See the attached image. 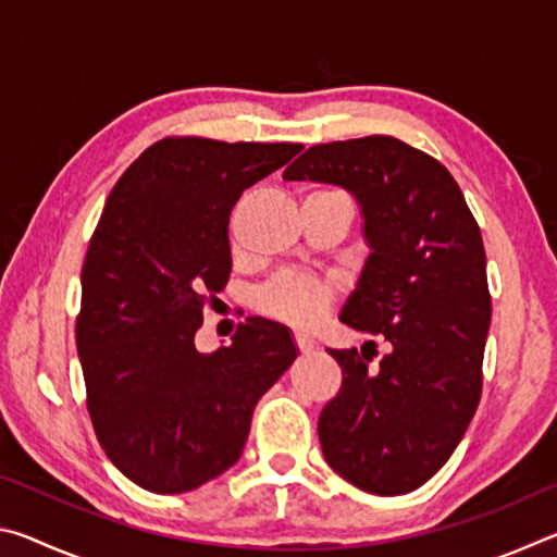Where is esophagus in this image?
Instances as JSON below:
<instances>
[{
  "instance_id": "34e87169",
  "label": "esophagus",
  "mask_w": 557,
  "mask_h": 557,
  "mask_svg": "<svg viewBox=\"0 0 557 557\" xmlns=\"http://www.w3.org/2000/svg\"><path fill=\"white\" fill-rule=\"evenodd\" d=\"M295 344H297L299 351H312V348L317 346L314 336L307 334V332H297V334H295Z\"/></svg>"
}]
</instances>
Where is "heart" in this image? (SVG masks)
Segmentation results:
<instances>
[{
  "instance_id": "heart-1",
  "label": "heart",
  "mask_w": 557,
  "mask_h": 557,
  "mask_svg": "<svg viewBox=\"0 0 557 557\" xmlns=\"http://www.w3.org/2000/svg\"><path fill=\"white\" fill-rule=\"evenodd\" d=\"M324 194V191H317ZM334 297V287L329 280L314 275H280L260 292V307L268 314L289 324H314L326 312Z\"/></svg>"
}]
</instances>
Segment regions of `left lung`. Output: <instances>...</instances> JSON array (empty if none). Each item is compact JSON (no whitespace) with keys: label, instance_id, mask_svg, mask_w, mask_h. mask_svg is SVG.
Instances as JSON below:
<instances>
[{"label":"left lung","instance_id":"1","mask_svg":"<svg viewBox=\"0 0 557 557\" xmlns=\"http://www.w3.org/2000/svg\"><path fill=\"white\" fill-rule=\"evenodd\" d=\"M287 182L344 186L371 256L342 309L388 354L342 348V388L319 414L324 459L346 482L398 496L437 474L482 398L492 322L482 231L445 164L395 137L309 147Z\"/></svg>","mask_w":557,"mask_h":557}]
</instances>
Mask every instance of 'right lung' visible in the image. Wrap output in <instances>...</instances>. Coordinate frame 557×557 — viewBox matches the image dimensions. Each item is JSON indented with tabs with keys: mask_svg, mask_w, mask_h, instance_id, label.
I'll use <instances>...</instances> for the list:
<instances>
[{
	"mask_svg": "<svg viewBox=\"0 0 557 557\" xmlns=\"http://www.w3.org/2000/svg\"><path fill=\"white\" fill-rule=\"evenodd\" d=\"M299 149L164 137L112 186L83 262L75 346L100 447L147 492H191L233 467L258 400L297 358L289 329L268 319L213 354L194 334L231 277V209Z\"/></svg>",
	"mask_w": 557,
	"mask_h": 557,
	"instance_id": "right-lung-1",
	"label": "right lung"
}]
</instances>
